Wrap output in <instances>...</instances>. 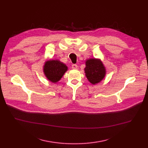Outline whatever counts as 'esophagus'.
Segmentation results:
<instances>
[{
  "mask_svg": "<svg viewBox=\"0 0 148 148\" xmlns=\"http://www.w3.org/2000/svg\"><path fill=\"white\" fill-rule=\"evenodd\" d=\"M72 67L73 69H75V70H76L77 69H78V66H77L76 64H73L72 66Z\"/></svg>",
  "mask_w": 148,
  "mask_h": 148,
  "instance_id": "1",
  "label": "esophagus"
}]
</instances>
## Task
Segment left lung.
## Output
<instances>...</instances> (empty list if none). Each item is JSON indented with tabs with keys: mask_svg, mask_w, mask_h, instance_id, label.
<instances>
[{
	"mask_svg": "<svg viewBox=\"0 0 148 148\" xmlns=\"http://www.w3.org/2000/svg\"><path fill=\"white\" fill-rule=\"evenodd\" d=\"M88 81L93 85L100 82L106 75V69L100 59L90 58L86 61L84 69Z\"/></svg>",
	"mask_w": 148,
	"mask_h": 148,
	"instance_id": "obj_1",
	"label": "left lung"
}]
</instances>
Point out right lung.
<instances>
[{
  "label": "right lung",
  "mask_w": 148,
  "mask_h": 148,
  "mask_svg": "<svg viewBox=\"0 0 148 148\" xmlns=\"http://www.w3.org/2000/svg\"><path fill=\"white\" fill-rule=\"evenodd\" d=\"M67 69V66L58 60H47L43 66V72L46 78L52 83L58 82Z\"/></svg>",
  "instance_id": "obj_1"
}]
</instances>
